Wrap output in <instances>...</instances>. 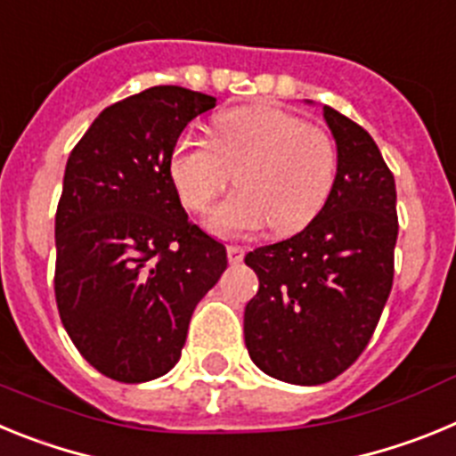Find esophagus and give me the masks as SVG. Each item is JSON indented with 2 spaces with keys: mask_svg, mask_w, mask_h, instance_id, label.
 Returning a JSON list of instances; mask_svg holds the SVG:
<instances>
[{
  "mask_svg": "<svg viewBox=\"0 0 456 456\" xmlns=\"http://www.w3.org/2000/svg\"><path fill=\"white\" fill-rule=\"evenodd\" d=\"M244 260V248L241 247H228V263L240 265Z\"/></svg>",
  "mask_w": 456,
  "mask_h": 456,
  "instance_id": "1",
  "label": "esophagus"
}]
</instances>
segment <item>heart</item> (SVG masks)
Instances as JSON below:
<instances>
[{"instance_id": "heart-1", "label": "heart", "mask_w": 456, "mask_h": 456, "mask_svg": "<svg viewBox=\"0 0 456 456\" xmlns=\"http://www.w3.org/2000/svg\"><path fill=\"white\" fill-rule=\"evenodd\" d=\"M237 191L209 216L221 237H247L272 225L276 235L301 231L336 183L338 148L317 125L276 107L235 109L216 120L215 139L187 132L171 155L180 199L205 212L228 187Z\"/></svg>"}]
</instances>
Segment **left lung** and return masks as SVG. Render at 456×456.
<instances>
[{
	"mask_svg": "<svg viewBox=\"0 0 456 456\" xmlns=\"http://www.w3.org/2000/svg\"><path fill=\"white\" fill-rule=\"evenodd\" d=\"M338 171L317 216L294 237L244 257L260 288L244 310L248 356L288 384L336 379L368 347L388 301L397 191L372 136L331 107Z\"/></svg>",
	"mask_w": 456,
	"mask_h": 456,
	"instance_id": "obj_1",
	"label": "left lung"
}]
</instances>
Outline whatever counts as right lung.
Instances as JSON below:
<instances>
[{
	"instance_id": "1",
	"label": "right lung",
	"mask_w": 456,
	"mask_h": 456,
	"mask_svg": "<svg viewBox=\"0 0 456 456\" xmlns=\"http://www.w3.org/2000/svg\"><path fill=\"white\" fill-rule=\"evenodd\" d=\"M216 98L152 86L111 104L72 148L56 208L54 294L68 336L104 377L141 384L180 361L191 313L228 267L171 178L189 120Z\"/></svg>"
}]
</instances>
